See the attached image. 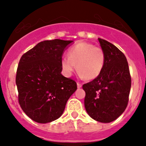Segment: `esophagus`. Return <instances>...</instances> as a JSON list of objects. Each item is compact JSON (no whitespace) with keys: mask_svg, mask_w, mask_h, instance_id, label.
<instances>
[{"mask_svg":"<svg viewBox=\"0 0 146 146\" xmlns=\"http://www.w3.org/2000/svg\"><path fill=\"white\" fill-rule=\"evenodd\" d=\"M77 85H78V88H80L82 87V84L80 83V82H77Z\"/></svg>","mask_w":146,"mask_h":146,"instance_id":"1","label":"esophagus"}]
</instances>
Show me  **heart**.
I'll return each mask as SVG.
<instances>
[{
    "mask_svg": "<svg viewBox=\"0 0 146 146\" xmlns=\"http://www.w3.org/2000/svg\"><path fill=\"white\" fill-rule=\"evenodd\" d=\"M68 57L61 60L65 74L70 76L77 70L86 80H93L100 75L105 63V54L100 47L88 42H80L68 51Z\"/></svg>",
    "mask_w": 146,
    "mask_h": 146,
    "instance_id": "b5f03b06",
    "label": "heart"
}]
</instances>
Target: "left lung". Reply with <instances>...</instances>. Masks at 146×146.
<instances>
[{
  "instance_id": "obj_1",
  "label": "left lung",
  "mask_w": 146,
  "mask_h": 146,
  "mask_svg": "<svg viewBox=\"0 0 146 146\" xmlns=\"http://www.w3.org/2000/svg\"><path fill=\"white\" fill-rule=\"evenodd\" d=\"M105 54L100 75L82 85L88 114L102 123L117 119L126 110L131 86L129 64L124 54L114 44L98 38Z\"/></svg>"
}]
</instances>
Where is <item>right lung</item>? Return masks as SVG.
Wrapping results in <instances>:
<instances>
[{
	"mask_svg": "<svg viewBox=\"0 0 146 146\" xmlns=\"http://www.w3.org/2000/svg\"><path fill=\"white\" fill-rule=\"evenodd\" d=\"M73 41L53 39L39 42L22 56L16 73L18 102L35 121L46 123L58 119L77 83L64 77L62 54Z\"/></svg>",
	"mask_w": 146,
	"mask_h": 146,
	"instance_id": "1",
	"label": "right lung"
}]
</instances>
